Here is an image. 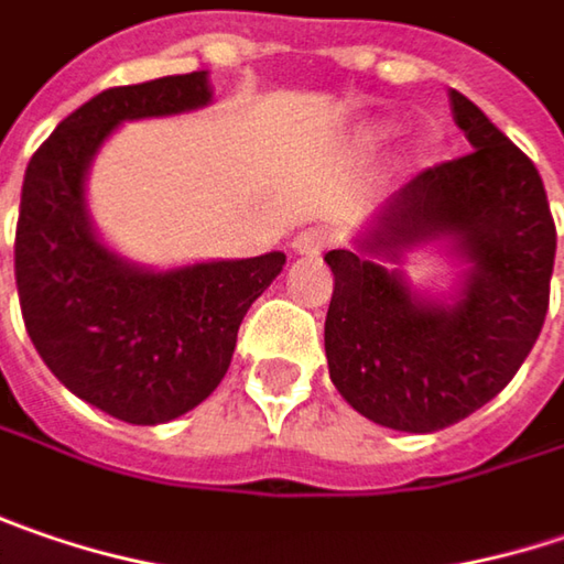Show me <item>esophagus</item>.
I'll return each mask as SVG.
<instances>
[{
  "label": "esophagus",
  "instance_id": "esophagus-1",
  "mask_svg": "<svg viewBox=\"0 0 564 564\" xmlns=\"http://www.w3.org/2000/svg\"><path fill=\"white\" fill-rule=\"evenodd\" d=\"M325 246H328V236H325L322 229H315V226H310V229H303V232L293 236V251H296V254H318Z\"/></svg>",
  "mask_w": 564,
  "mask_h": 564
}]
</instances>
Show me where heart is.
<instances>
[{"label": "heart", "mask_w": 564, "mask_h": 564, "mask_svg": "<svg viewBox=\"0 0 564 564\" xmlns=\"http://www.w3.org/2000/svg\"><path fill=\"white\" fill-rule=\"evenodd\" d=\"M392 137H395V127H392V123H377V127L367 130V140H370V143H386V140H392ZM434 147H437L434 137H417V143L412 147V152L417 159H424V155L434 152Z\"/></svg>", "instance_id": "obj_1"}]
</instances>
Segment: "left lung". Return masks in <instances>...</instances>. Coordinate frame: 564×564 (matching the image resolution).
I'll list each match as a JSON object with an SVG mask.
<instances>
[{"mask_svg": "<svg viewBox=\"0 0 564 564\" xmlns=\"http://www.w3.org/2000/svg\"><path fill=\"white\" fill-rule=\"evenodd\" d=\"M449 108L473 150L399 187L357 249L325 254L332 382L350 409L409 434L463 421L513 380L543 332L555 264L536 165L456 88ZM434 238L470 264L453 304L421 301L384 264Z\"/></svg>", "mask_w": 564, "mask_h": 564, "instance_id": "1", "label": "left lung"}]
</instances>
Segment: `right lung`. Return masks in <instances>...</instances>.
I'll use <instances>...</instances> for the list:
<instances>
[{"instance_id": "obj_1", "label": "right lung", "mask_w": 564, "mask_h": 564, "mask_svg": "<svg viewBox=\"0 0 564 564\" xmlns=\"http://www.w3.org/2000/svg\"><path fill=\"white\" fill-rule=\"evenodd\" d=\"M207 101V73L108 88L59 120L24 172L15 229L24 328L56 380L127 424L172 421L214 392L249 306L286 261L268 251L147 271L91 229L85 175L117 123Z\"/></svg>"}]
</instances>
